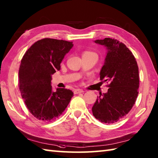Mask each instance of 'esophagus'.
I'll list each match as a JSON object with an SVG mask.
<instances>
[{
    "label": "esophagus",
    "instance_id": "obj_1",
    "mask_svg": "<svg viewBox=\"0 0 158 158\" xmlns=\"http://www.w3.org/2000/svg\"><path fill=\"white\" fill-rule=\"evenodd\" d=\"M84 91L82 90V89H76L74 90V94H80V93H83Z\"/></svg>",
    "mask_w": 158,
    "mask_h": 158
}]
</instances>
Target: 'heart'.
<instances>
[{
    "instance_id": "heart-1",
    "label": "heart",
    "mask_w": 158,
    "mask_h": 158,
    "mask_svg": "<svg viewBox=\"0 0 158 158\" xmlns=\"http://www.w3.org/2000/svg\"><path fill=\"white\" fill-rule=\"evenodd\" d=\"M86 53H89V52H86Z\"/></svg>"
}]
</instances>
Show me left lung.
Segmentation results:
<instances>
[{
  "instance_id": "8db88e82",
  "label": "left lung",
  "mask_w": 158,
  "mask_h": 158,
  "mask_svg": "<svg viewBox=\"0 0 158 158\" xmlns=\"http://www.w3.org/2000/svg\"><path fill=\"white\" fill-rule=\"evenodd\" d=\"M94 42L107 50L100 77L109 85L108 91L97 98L92 112L101 123L113 124L124 118L135 102L139 88L138 64L131 52L120 41L105 38Z\"/></svg>"
}]
</instances>
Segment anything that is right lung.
Instances as JSON below:
<instances>
[{
	"instance_id": "right-lung-1",
	"label": "right lung",
	"mask_w": 158,
	"mask_h": 158,
	"mask_svg": "<svg viewBox=\"0 0 158 158\" xmlns=\"http://www.w3.org/2000/svg\"><path fill=\"white\" fill-rule=\"evenodd\" d=\"M72 42L53 38L38 40L29 48L19 68V89L29 112L38 120L52 122L69 105L73 93L69 89L52 91V76L70 51Z\"/></svg>"
}]
</instances>
